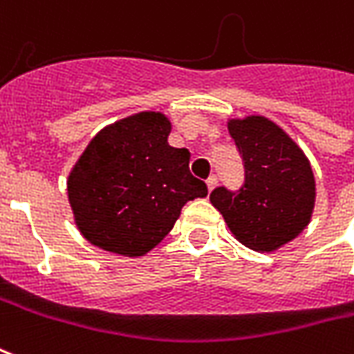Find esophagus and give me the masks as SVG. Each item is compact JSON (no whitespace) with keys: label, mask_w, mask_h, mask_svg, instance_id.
<instances>
[{"label":"esophagus","mask_w":354,"mask_h":354,"mask_svg":"<svg viewBox=\"0 0 354 354\" xmlns=\"http://www.w3.org/2000/svg\"><path fill=\"white\" fill-rule=\"evenodd\" d=\"M217 185V178L216 176H210L206 180V187H208V193H212V189Z\"/></svg>","instance_id":"34e87169"}]
</instances>
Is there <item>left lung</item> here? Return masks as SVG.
I'll use <instances>...</instances> for the list:
<instances>
[{
    "label": "left lung",
    "instance_id": "obj_1",
    "mask_svg": "<svg viewBox=\"0 0 354 354\" xmlns=\"http://www.w3.org/2000/svg\"><path fill=\"white\" fill-rule=\"evenodd\" d=\"M227 127L242 153L245 182L234 193L217 187L210 203L245 248L261 253L279 250L311 221L315 176L310 159L268 118H232Z\"/></svg>",
    "mask_w": 354,
    "mask_h": 354
}]
</instances>
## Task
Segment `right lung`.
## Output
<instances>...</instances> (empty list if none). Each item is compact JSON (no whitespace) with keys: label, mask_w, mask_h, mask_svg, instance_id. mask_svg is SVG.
I'll use <instances>...</instances> for the list:
<instances>
[{"label":"right lung","mask_w":354,"mask_h":354,"mask_svg":"<svg viewBox=\"0 0 354 354\" xmlns=\"http://www.w3.org/2000/svg\"><path fill=\"white\" fill-rule=\"evenodd\" d=\"M163 112H138L91 138L67 178L80 234L97 248L142 257L169 234L184 204L208 195L189 151L172 148Z\"/></svg>","instance_id":"obj_1"}]
</instances>
